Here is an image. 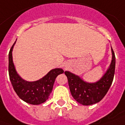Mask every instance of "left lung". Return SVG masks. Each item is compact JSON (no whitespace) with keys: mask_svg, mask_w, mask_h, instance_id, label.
<instances>
[{"mask_svg":"<svg viewBox=\"0 0 125 125\" xmlns=\"http://www.w3.org/2000/svg\"><path fill=\"white\" fill-rule=\"evenodd\" d=\"M111 63L105 74L99 81L95 83H88L83 81L79 76L70 72L65 71L69 87L74 99L83 105H90L102 100L111 86L115 72L116 58L112 48Z\"/></svg>","mask_w":125,"mask_h":125,"instance_id":"obj_1","label":"left lung"}]
</instances>
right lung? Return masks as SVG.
<instances>
[{
	"label": "right lung",
	"mask_w": 125,
	"mask_h": 125,
	"mask_svg": "<svg viewBox=\"0 0 125 125\" xmlns=\"http://www.w3.org/2000/svg\"><path fill=\"white\" fill-rule=\"evenodd\" d=\"M15 42L16 41L9 53V74L12 86L17 95L23 101L32 105L41 104L47 100L52 92L57 76L64 71L62 68H55L38 81L24 80L17 74L13 61L12 51Z\"/></svg>",
	"instance_id": "add662e5"
}]
</instances>
